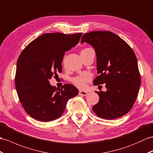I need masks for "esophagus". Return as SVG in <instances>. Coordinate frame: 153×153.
Returning a JSON list of instances; mask_svg holds the SVG:
<instances>
[{"label":"esophagus","mask_w":153,"mask_h":153,"mask_svg":"<svg viewBox=\"0 0 153 153\" xmlns=\"http://www.w3.org/2000/svg\"><path fill=\"white\" fill-rule=\"evenodd\" d=\"M87 91H79V95H81V96H86L87 94Z\"/></svg>","instance_id":"obj_1"}]
</instances>
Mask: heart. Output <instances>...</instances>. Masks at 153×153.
I'll return each instance as SVG.
<instances>
[{"mask_svg":"<svg viewBox=\"0 0 153 153\" xmlns=\"http://www.w3.org/2000/svg\"><path fill=\"white\" fill-rule=\"evenodd\" d=\"M91 48H86L85 49H88ZM83 49V50H85ZM91 77L88 74H84V75L80 76H76L72 79V83L76 86L79 88H85L87 86V83L90 80Z\"/></svg>","mask_w":153,"mask_h":153,"instance_id":"b5f03b06","label":"heart"}]
</instances>
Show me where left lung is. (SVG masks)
I'll return each mask as SVG.
<instances>
[{
	"label": "left lung",
	"mask_w": 153,
	"mask_h": 153,
	"mask_svg": "<svg viewBox=\"0 0 153 153\" xmlns=\"http://www.w3.org/2000/svg\"><path fill=\"white\" fill-rule=\"evenodd\" d=\"M81 44L87 42L97 55L98 76L94 85L105 83V92H97L100 100L93 107L102 119H114L130 111L136 100L141 85L137 58L132 49L110 31L84 34Z\"/></svg>",
	"instance_id": "obj_1"
}]
</instances>
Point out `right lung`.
Here are the masks:
<instances>
[{
  "label": "right lung",
  "instance_id": "1",
  "mask_svg": "<svg viewBox=\"0 0 153 153\" xmlns=\"http://www.w3.org/2000/svg\"><path fill=\"white\" fill-rule=\"evenodd\" d=\"M81 35L44 34L21 52L17 62L16 88L24 109L33 119L42 122L58 119L67 102L79 93L72 84L58 89L49 79L62 72L65 53L79 43Z\"/></svg>",
  "mask_w": 153,
  "mask_h": 153
}]
</instances>
